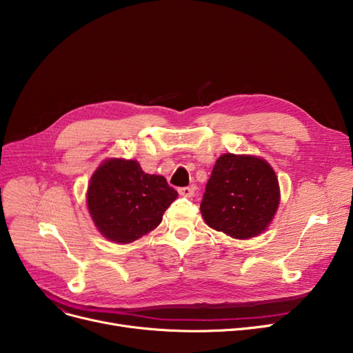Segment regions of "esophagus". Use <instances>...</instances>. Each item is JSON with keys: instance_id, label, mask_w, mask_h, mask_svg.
I'll return each instance as SVG.
<instances>
[{"instance_id": "obj_1", "label": "esophagus", "mask_w": 353, "mask_h": 353, "mask_svg": "<svg viewBox=\"0 0 353 353\" xmlns=\"http://www.w3.org/2000/svg\"><path fill=\"white\" fill-rule=\"evenodd\" d=\"M179 194L183 197H192L194 194V188L189 186V188H180L179 189Z\"/></svg>"}]
</instances>
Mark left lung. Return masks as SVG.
I'll use <instances>...</instances> for the list:
<instances>
[{
	"label": "left lung",
	"instance_id": "left-lung-1",
	"mask_svg": "<svg viewBox=\"0 0 353 353\" xmlns=\"http://www.w3.org/2000/svg\"><path fill=\"white\" fill-rule=\"evenodd\" d=\"M279 201V181L266 160L226 153L213 167L200 210L212 229L250 239L266 230Z\"/></svg>",
	"mask_w": 353,
	"mask_h": 353
}]
</instances>
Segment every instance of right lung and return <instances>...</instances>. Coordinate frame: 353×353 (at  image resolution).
<instances>
[{
  "label": "right lung",
  "mask_w": 353,
  "mask_h": 353,
  "mask_svg": "<svg viewBox=\"0 0 353 353\" xmlns=\"http://www.w3.org/2000/svg\"><path fill=\"white\" fill-rule=\"evenodd\" d=\"M177 196L163 176L144 173L136 160L108 159L90 179L87 205L99 232L124 245L154 230Z\"/></svg>",
  "instance_id": "obj_1"
}]
</instances>
